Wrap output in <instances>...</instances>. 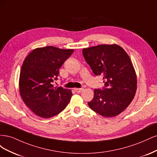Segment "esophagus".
<instances>
[{
	"label": "esophagus",
	"mask_w": 157,
	"mask_h": 157,
	"mask_svg": "<svg viewBox=\"0 0 157 157\" xmlns=\"http://www.w3.org/2000/svg\"><path fill=\"white\" fill-rule=\"evenodd\" d=\"M75 90L76 92H77V93H80L81 92L82 90H83V88H75Z\"/></svg>",
	"instance_id": "1"
}]
</instances>
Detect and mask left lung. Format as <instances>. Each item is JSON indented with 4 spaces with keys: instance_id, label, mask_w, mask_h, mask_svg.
<instances>
[{
    "instance_id": "8db88e82",
    "label": "left lung",
    "mask_w": 157,
    "mask_h": 157,
    "mask_svg": "<svg viewBox=\"0 0 157 157\" xmlns=\"http://www.w3.org/2000/svg\"><path fill=\"white\" fill-rule=\"evenodd\" d=\"M82 54L93 73L102 75L105 83L102 90H94L88 106L104 117L119 115L130 105L137 89V76L130 57L117 44L84 48Z\"/></svg>"
}]
</instances>
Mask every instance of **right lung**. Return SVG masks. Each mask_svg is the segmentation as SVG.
I'll return each instance as SVG.
<instances>
[{
	"label": "right lung",
	"mask_w": 157,
	"mask_h": 157,
	"mask_svg": "<svg viewBox=\"0 0 157 157\" xmlns=\"http://www.w3.org/2000/svg\"><path fill=\"white\" fill-rule=\"evenodd\" d=\"M73 52L52 46L37 48L23 61L19 80L20 95L26 105L39 117L48 118L58 115L70 101L71 90L54 88L52 83Z\"/></svg>",
	"instance_id": "obj_1"
}]
</instances>
